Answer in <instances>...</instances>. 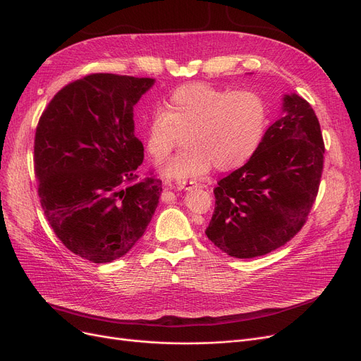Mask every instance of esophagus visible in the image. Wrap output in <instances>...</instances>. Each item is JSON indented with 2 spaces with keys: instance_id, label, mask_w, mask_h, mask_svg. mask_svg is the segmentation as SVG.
I'll list each match as a JSON object with an SVG mask.
<instances>
[{
  "instance_id": "34e87169",
  "label": "esophagus",
  "mask_w": 361,
  "mask_h": 361,
  "mask_svg": "<svg viewBox=\"0 0 361 361\" xmlns=\"http://www.w3.org/2000/svg\"><path fill=\"white\" fill-rule=\"evenodd\" d=\"M196 187H199V184L195 181H178L177 183L178 190H193V188H196Z\"/></svg>"
}]
</instances>
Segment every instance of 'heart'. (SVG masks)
<instances>
[{
    "label": "heart",
    "mask_w": 361,
    "mask_h": 361,
    "mask_svg": "<svg viewBox=\"0 0 361 361\" xmlns=\"http://www.w3.org/2000/svg\"><path fill=\"white\" fill-rule=\"evenodd\" d=\"M268 126V105L257 92L187 83L171 92L165 109L149 116L146 149L161 161L177 146L184 149L159 166L165 178L185 180L209 171H231L256 154Z\"/></svg>",
    "instance_id": "b5f03b06"
}]
</instances>
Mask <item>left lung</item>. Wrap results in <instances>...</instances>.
<instances>
[{"label": "left lung", "instance_id": "1", "mask_svg": "<svg viewBox=\"0 0 361 361\" xmlns=\"http://www.w3.org/2000/svg\"><path fill=\"white\" fill-rule=\"evenodd\" d=\"M325 146L310 104L283 94L281 117L256 154L218 183L215 211L204 234L237 259L276 250L306 224L316 200Z\"/></svg>", "mask_w": 361, "mask_h": 361}]
</instances>
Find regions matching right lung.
I'll use <instances>...</instances> for the list:
<instances>
[{
	"label": "right lung",
	"mask_w": 361,
	"mask_h": 361,
	"mask_svg": "<svg viewBox=\"0 0 361 361\" xmlns=\"http://www.w3.org/2000/svg\"><path fill=\"white\" fill-rule=\"evenodd\" d=\"M155 79L89 74L64 86L35 135V174L45 216L66 247L93 263L128 253L159 203L162 181H136L143 145L133 108Z\"/></svg>",
	"instance_id": "obj_1"
}]
</instances>
